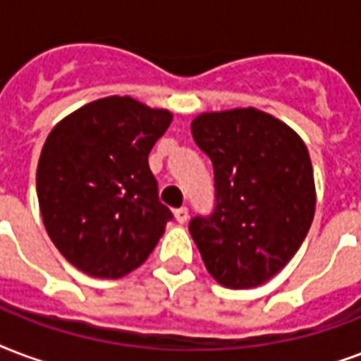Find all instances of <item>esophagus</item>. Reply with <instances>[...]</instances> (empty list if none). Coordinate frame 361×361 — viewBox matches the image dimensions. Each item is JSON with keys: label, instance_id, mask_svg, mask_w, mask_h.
<instances>
[{"label": "esophagus", "instance_id": "esophagus-1", "mask_svg": "<svg viewBox=\"0 0 361 361\" xmlns=\"http://www.w3.org/2000/svg\"><path fill=\"white\" fill-rule=\"evenodd\" d=\"M174 216H176V221L183 225L187 219H189V210H187L185 206H181V208H178V210L174 212Z\"/></svg>", "mask_w": 361, "mask_h": 361}]
</instances>
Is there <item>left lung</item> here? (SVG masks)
I'll return each instance as SVG.
<instances>
[{"mask_svg": "<svg viewBox=\"0 0 361 361\" xmlns=\"http://www.w3.org/2000/svg\"><path fill=\"white\" fill-rule=\"evenodd\" d=\"M191 132L214 166V210L189 221L206 269L233 290L265 284L297 254L314 217L307 145L254 107L202 114Z\"/></svg>", "mask_w": 361, "mask_h": 361, "instance_id": "obj_1", "label": "left lung"}]
</instances>
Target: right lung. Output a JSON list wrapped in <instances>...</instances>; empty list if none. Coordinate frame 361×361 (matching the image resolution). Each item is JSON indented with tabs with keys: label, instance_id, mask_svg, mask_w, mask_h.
<instances>
[{
	"label": "right lung",
	"instance_id": "right-lung-1",
	"mask_svg": "<svg viewBox=\"0 0 361 361\" xmlns=\"http://www.w3.org/2000/svg\"><path fill=\"white\" fill-rule=\"evenodd\" d=\"M170 123L166 109L109 96L68 115L49 134L37 164L41 217L79 271L125 276L149 257L172 221L147 162Z\"/></svg>",
	"mask_w": 361,
	"mask_h": 361
}]
</instances>
